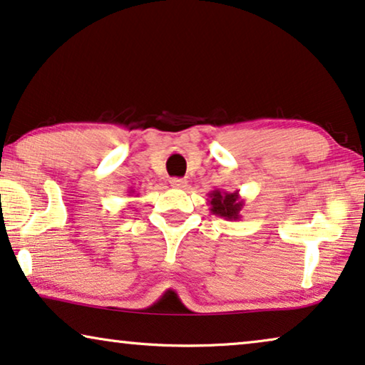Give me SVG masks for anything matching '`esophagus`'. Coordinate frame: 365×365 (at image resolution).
Masks as SVG:
<instances>
[{
    "label": "esophagus",
    "instance_id": "esophagus-1",
    "mask_svg": "<svg viewBox=\"0 0 365 365\" xmlns=\"http://www.w3.org/2000/svg\"><path fill=\"white\" fill-rule=\"evenodd\" d=\"M170 184L176 189H184L187 186V181H186V179H181V178H173V179H170Z\"/></svg>",
    "mask_w": 365,
    "mask_h": 365
}]
</instances>
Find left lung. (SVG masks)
<instances>
[{"mask_svg":"<svg viewBox=\"0 0 365 365\" xmlns=\"http://www.w3.org/2000/svg\"><path fill=\"white\" fill-rule=\"evenodd\" d=\"M244 199H240L239 191L235 192H227L220 191V189H214L212 192H209V205L210 212L224 217L227 220H239L240 210L244 207Z\"/></svg>","mask_w":365,"mask_h":365,"instance_id":"8db88e82","label":"left lung"}]
</instances>
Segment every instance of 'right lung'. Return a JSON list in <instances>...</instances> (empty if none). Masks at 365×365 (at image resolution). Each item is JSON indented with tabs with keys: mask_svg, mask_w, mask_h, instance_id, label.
Masks as SVG:
<instances>
[{
	"mask_svg": "<svg viewBox=\"0 0 365 365\" xmlns=\"http://www.w3.org/2000/svg\"><path fill=\"white\" fill-rule=\"evenodd\" d=\"M133 192H135V191H133V189H131V191H130V195H131V194H133Z\"/></svg>",
	"mask_w": 365,
	"mask_h": 365,
	"instance_id": "1",
	"label": "right lung"
}]
</instances>
